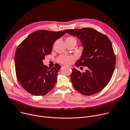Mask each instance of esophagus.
<instances>
[{"mask_svg": "<svg viewBox=\"0 0 130 130\" xmlns=\"http://www.w3.org/2000/svg\"><path fill=\"white\" fill-rule=\"evenodd\" d=\"M67 67H68V68H72V66H66Z\"/></svg>", "mask_w": 130, "mask_h": 130, "instance_id": "esophagus-1", "label": "esophagus"}]
</instances>
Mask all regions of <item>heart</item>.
I'll return each instance as SVG.
<instances>
[{"label": "heart", "instance_id": "obj_1", "mask_svg": "<svg viewBox=\"0 0 130 130\" xmlns=\"http://www.w3.org/2000/svg\"><path fill=\"white\" fill-rule=\"evenodd\" d=\"M73 42H75L76 43V40L74 37L72 36H68V37H67L66 39V43ZM75 59V56L74 55H62L59 56L57 58V60L58 62L60 63L67 64L71 63L72 61L74 60Z\"/></svg>", "mask_w": 130, "mask_h": 130}]
</instances>
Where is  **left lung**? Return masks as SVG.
<instances>
[{
	"label": "left lung",
	"instance_id": "obj_1",
	"mask_svg": "<svg viewBox=\"0 0 130 130\" xmlns=\"http://www.w3.org/2000/svg\"><path fill=\"white\" fill-rule=\"evenodd\" d=\"M64 31L76 36L83 46L82 55L75 66H87L85 72L72 69L71 80L74 87L84 95L101 91L110 81L116 65V56L109 38L92 28L68 29Z\"/></svg>",
	"mask_w": 130,
	"mask_h": 130
}]
</instances>
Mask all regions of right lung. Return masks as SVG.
Returning a JSON list of instances; mask_svg holds the SVG:
<instances>
[{"mask_svg": "<svg viewBox=\"0 0 130 130\" xmlns=\"http://www.w3.org/2000/svg\"><path fill=\"white\" fill-rule=\"evenodd\" d=\"M66 33L38 30L29 35L18 46L14 57L15 74L22 87L34 96H44L51 91L57 81L61 66L52 68L43 64L45 57L51 54L57 39Z\"/></svg>", "mask_w": 130, "mask_h": 130, "instance_id": "add662e5", "label": "right lung"}]
</instances>
